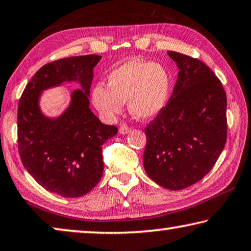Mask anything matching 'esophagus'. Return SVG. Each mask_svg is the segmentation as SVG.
Masks as SVG:
<instances>
[{
  "instance_id": "obj_1",
  "label": "esophagus",
  "mask_w": 251,
  "mask_h": 251,
  "mask_svg": "<svg viewBox=\"0 0 251 251\" xmlns=\"http://www.w3.org/2000/svg\"><path fill=\"white\" fill-rule=\"evenodd\" d=\"M130 130H131V128H130V126H126V125H122V126H120V129H119V131H120V133H122V134L128 133Z\"/></svg>"
}]
</instances>
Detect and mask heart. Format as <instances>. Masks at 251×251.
I'll list each match as a JSON object with an SVG mask.
<instances>
[{
  "mask_svg": "<svg viewBox=\"0 0 251 251\" xmlns=\"http://www.w3.org/2000/svg\"><path fill=\"white\" fill-rule=\"evenodd\" d=\"M171 78L166 69L152 61L132 59L110 73L107 87L93 90V103L107 117L119 114L128 101L130 113L137 119H151L167 104Z\"/></svg>",
  "mask_w": 251,
  "mask_h": 251,
  "instance_id": "obj_1",
  "label": "heart"
}]
</instances>
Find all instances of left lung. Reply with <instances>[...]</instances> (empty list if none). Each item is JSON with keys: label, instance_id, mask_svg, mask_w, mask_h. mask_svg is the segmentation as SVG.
Listing matches in <instances>:
<instances>
[{"label": "left lung", "instance_id": "8db88e82", "mask_svg": "<svg viewBox=\"0 0 251 251\" xmlns=\"http://www.w3.org/2000/svg\"><path fill=\"white\" fill-rule=\"evenodd\" d=\"M168 55L178 77L165 107L146 126L144 166L167 190L192 186L209 173L226 142V94L201 60L176 51Z\"/></svg>", "mask_w": 251, "mask_h": 251}]
</instances>
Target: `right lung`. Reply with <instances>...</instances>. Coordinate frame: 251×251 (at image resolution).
Here are the masks:
<instances>
[{
	"instance_id": "right-lung-1",
	"label": "right lung",
	"mask_w": 251,
	"mask_h": 251,
	"mask_svg": "<svg viewBox=\"0 0 251 251\" xmlns=\"http://www.w3.org/2000/svg\"><path fill=\"white\" fill-rule=\"evenodd\" d=\"M101 56L68 57L46 64L26 84L18 106V149L25 168L46 190L79 198L96 186L103 174L102 145L118 133L92 112L90 88ZM77 80L69 109L57 119L41 113L39 96L46 88Z\"/></svg>"
}]
</instances>
